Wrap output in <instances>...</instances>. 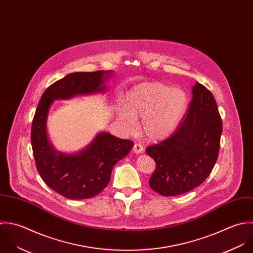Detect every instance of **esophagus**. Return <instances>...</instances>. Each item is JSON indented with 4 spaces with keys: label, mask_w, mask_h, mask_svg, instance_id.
I'll return each instance as SVG.
<instances>
[{
    "label": "esophagus",
    "mask_w": 253,
    "mask_h": 253,
    "mask_svg": "<svg viewBox=\"0 0 253 253\" xmlns=\"http://www.w3.org/2000/svg\"><path fill=\"white\" fill-rule=\"evenodd\" d=\"M132 151H133L135 154H141V153H143V146H142L141 144L135 143V144L133 145Z\"/></svg>",
    "instance_id": "1"
}]
</instances>
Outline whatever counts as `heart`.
I'll return each instance as SVG.
<instances>
[{
	"mask_svg": "<svg viewBox=\"0 0 253 253\" xmlns=\"http://www.w3.org/2000/svg\"><path fill=\"white\" fill-rule=\"evenodd\" d=\"M186 108L183 91L158 83L141 84L128 92L125 106L118 110V120L126 131H132L136 118L142 117V133L150 140L162 141L176 129Z\"/></svg>",
	"mask_w": 253,
	"mask_h": 253,
	"instance_id": "obj_1",
	"label": "heart"
}]
</instances>
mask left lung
<instances>
[{
  "label": "left lung",
  "mask_w": 253,
  "mask_h": 253,
  "mask_svg": "<svg viewBox=\"0 0 253 253\" xmlns=\"http://www.w3.org/2000/svg\"><path fill=\"white\" fill-rule=\"evenodd\" d=\"M191 92L187 115L177 130L146 149L156 163L149 185L164 196L179 195L200 185L218 159L223 126L217 103L199 83Z\"/></svg>",
  "instance_id": "1"
}]
</instances>
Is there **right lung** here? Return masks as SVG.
<instances>
[{
	"instance_id": "add662e5",
	"label": "right lung",
	"mask_w": 253,
	"mask_h": 253,
	"mask_svg": "<svg viewBox=\"0 0 253 253\" xmlns=\"http://www.w3.org/2000/svg\"><path fill=\"white\" fill-rule=\"evenodd\" d=\"M113 75L111 71L70 74L50 85L38 103L31 127L36 168L49 187L67 198L79 200L98 195L108 185L114 166L130 152L133 142L101 131L84 149L60 152L48 137L50 108L55 100L105 93Z\"/></svg>"
}]
</instances>
